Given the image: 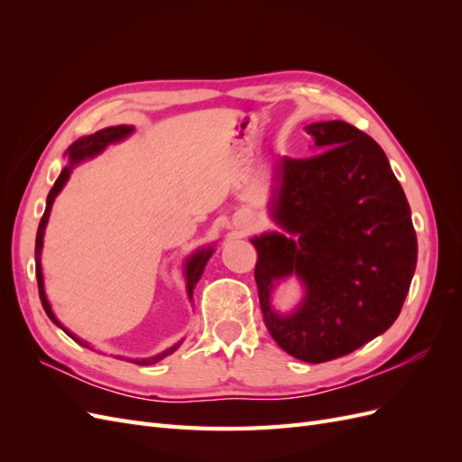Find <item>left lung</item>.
Wrapping results in <instances>:
<instances>
[{
    "label": "left lung",
    "instance_id": "obj_1",
    "mask_svg": "<svg viewBox=\"0 0 462 462\" xmlns=\"http://www.w3.org/2000/svg\"><path fill=\"white\" fill-rule=\"evenodd\" d=\"M318 156L275 165L270 216L282 231L250 239L265 328L285 353L328 362L356 351L397 319L416 270L411 206L374 138L345 121L306 125ZM295 274V310L271 304Z\"/></svg>",
    "mask_w": 462,
    "mask_h": 462
}]
</instances>
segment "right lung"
I'll return each instance as SVG.
<instances>
[{"instance_id": "right-lung-1", "label": "right lung", "mask_w": 462, "mask_h": 462, "mask_svg": "<svg viewBox=\"0 0 462 462\" xmlns=\"http://www.w3.org/2000/svg\"><path fill=\"white\" fill-rule=\"evenodd\" d=\"M133 131H134V127H129V125H117V127H107V129H102V131H97V133H94V134L82 136V138H79V141H75L71 146H69V150L65 152V156H67L69 163L63 167L60 177H58V180H55L51 190H50V194H48L46 212H44V216H42V219H40L38 233H36L34 256H36V279H38V291H40L42 306H44V310H46L48 318L53 321L55 326L61 328V329L69 335V337L75 339L79 345L87 346V348H92V346H90L87 341H82L80 337H77V335L69 331L67 328H63L61 321H60L58 318H55V314H53V310H51V304H50V300H48V297H46L44 275H42V246H44V231H46V226H48V219H50V212H51L53 200H55V197H58V194L63 190V187H65V183L69 180V177H71L75 167H77L79 163H82V162L96 158L97 153L104 152V150L107 148V144H114V143L125 141V138L133 134ZM212 254H214V245H212V246H202V248H199V250H194V253H192L190 256L185 258L183 273H185V282H187V295H189V300H192V291H194V287H197V283L200 282V277H202V273H204L206 263H208L209 258H212ZM180 343H183V341H179V343H175L173 346L165 348V351H162V353L156 355V356H150V358H134L133 362H134V365H141V366L156 365L158 360L165 358L167 355L175 353L177 348L180 346ZM117 358H125V356H117ZM125 360H127V358H125Z\"/></svg>"}]
</instances>
